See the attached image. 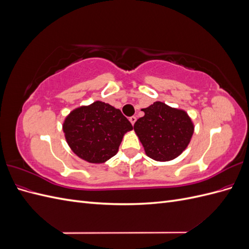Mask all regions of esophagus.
<instances>
[{
    "instance_id": "obj_1",
    "label": "esophagus",
    "mask_w": 249,
    "mask_h": 249,
    "mask_svg": "<svg viewBox=\"0 0 249 249\" xmlns=\"http://www.w3.org/2000/svg\"><path fill=\"white\" fill-rule=\"evenodd\" d=\"M136 119H137V118L135 117V116H131V117H130V122H131V124H135V122H136Z\"/></svg>"
}]
</instances>
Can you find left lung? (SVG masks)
<instances>
[{
  "instance_id": "left-lung-1",
  "label": "left lung",
  "mask_w": 249,
  "mask_h": 249,
  "mask_svg": "<svg viewBox=\"0 0 249 249\" xmlns=\"http://www.w3.org/2000/svg\"><path fill=\"white\" fill-rule=\"evenodd\" d=\"M144 116L137 119L134 131L150 159L167 162L176 159L189 144L194 124L185 110L155 102L142 109Z\"/></svg>"
}]
</instances>
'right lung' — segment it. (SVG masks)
Segmentation results:
<instances>
[{"label": "right lung", "instance_id": "right-lung-1", "mask_svg": "<svg viewBox=\"0 0 249 249\" xmlns=\"http://www.w3.org/2000/svg\"><path fill=\"white\" fill-rule=\"evenodd\" d=\"M67 144L79 158L101 164L118 152L126 132L133 125L119 109L101 101L73 109L63 122Z\"/></svg>", "mask_w": 249, "mask_h": 249}]
</instances>
